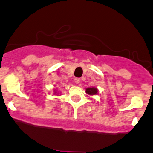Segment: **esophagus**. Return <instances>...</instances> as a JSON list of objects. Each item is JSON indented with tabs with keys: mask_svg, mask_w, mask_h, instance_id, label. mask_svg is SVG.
<instances>
[{
	"mask_svg": "<svg viewBox=\"0 0 153 153\" xmlns=\"http://www.w3.org/2000/svg\"><path fill=\"white\" fill-rule=\"evenodd\" d=\"M74 82L76 84H79L80 82V79L79 78H75L74 79Z\"/></svg>",
	"mask_w": 153,
	"mask_h": 153,
	"instance_id": "1",
	"label": "esophagus"
}]
</instances>
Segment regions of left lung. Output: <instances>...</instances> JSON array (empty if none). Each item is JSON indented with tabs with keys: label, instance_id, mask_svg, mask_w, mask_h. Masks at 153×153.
I'll return each instance as SVG.
<instances>
[{
	"label": "left lung",
	"instance_id": "left-lung-1",
	"mask_svg": "<svg viewBox=\"0 0 153 153\" xmlns=\"http://www.w3.org/2000/svg\"><path fill=\"white\" fill-rule=\"evenodd\" d=\"M86 94H88L90 96H95L99 94V90L95 87H91L86 88Z\"/></svg>",
	"mask_w": 153,
	"mask_h": 153
}]
</instances>
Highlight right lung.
<instances>
[{
	"mask_svg": "<svg viewBox=\"0 0 153 153\" xmlns=\"http://www.w3.org/2000/svg\"><path fill=\"white\" fill-rule=\"evenodd\" d=\"M53 95H56V96H59V94H58L57 91L56 90H54V91H53Z\"/></svg>",
	"mask_w": 153,
	"mask_h": 153,
	"instance_id": "1",
	"label": "right lung"
}]
</instances>
